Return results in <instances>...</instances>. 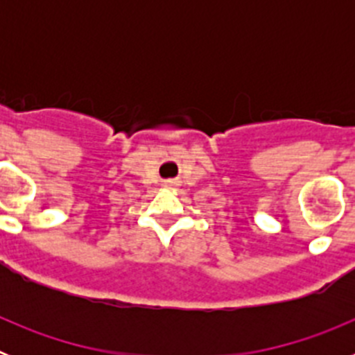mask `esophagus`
<instances>
[{"label": "esophagus", "instance_id": "1", "mask_svg": "<svg viewBox=\"0 0 355 355\" xmlns=\"http://www.w3.org/2000/svg\"><path fill=\"white\" fill-rule=\"evenodd\" d=\"M172 184H174V181H168V183H167V187H172Z\"/></svg>", "mask_w": 355, "mask_h": 355}]
</instances>
